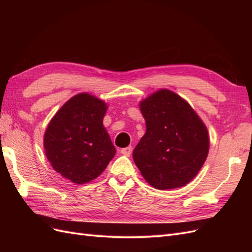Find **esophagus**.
Listing matches in <instances>:
<instances>
[{
    "instance_id": "34e87169",
    "label": "esophagus",
    "mask_w": 252,
    "mask_h": 252,
    "mask_svg": "<svg viewBox=\"0 0 252 252\" xmlns=\"http://www.w3.org/2000/svg\"><path fill=\"white\" fill-rule=\"evenodd\" d=\"M131 151H132V148H131V146H128V147H126V148H122L121 150H120V152L123 156H126V157H129L131 155Z\"/></svg>"
}]
</instances>
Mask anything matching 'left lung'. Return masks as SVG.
<instances>
[{
	"label": "left lung",
	"instance_id": "obj_1",
	"mask_svg": "<svg viewBox=\"0 0 252 252\" xmlns=\"http://www.w3.org/2000/svg\"><path fill=\"white\" fill-rule=\"evenodd\" d=\"M139 105L146 132L133 150L135 165L157 189L185 186L207 158V127L188 102L169 89L156 91Z\"/></svg>",
	"mask_w": 252,
	"mask_h": 252
}]
</instances>
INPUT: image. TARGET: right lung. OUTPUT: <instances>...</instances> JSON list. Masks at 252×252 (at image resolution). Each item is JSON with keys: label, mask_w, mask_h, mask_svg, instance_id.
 Instances as JSON below:
<instances>
[{"label": "right lung", "mask_w": 252, "mask_h": 252, "mask_svg": "<svg viewBox=\"0 0 252 252\" xmlns=\"http://www.w3.org/2000/svg\"><path fill=\"white\" fill-rule=\"evenodd\" d=\"M107 104L86 93L68 100L50 120L44 149L52 168L74 184L96 179L116 155L103 125Z\"/></svg>", "instance_id": "1"}]
</instances>
